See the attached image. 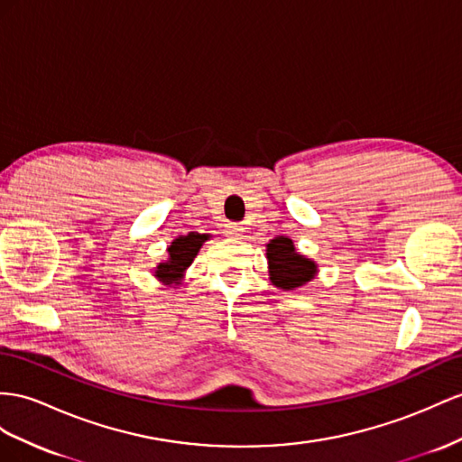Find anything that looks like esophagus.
<instances>
[{"instance_id":"1","label":"esophagus","mask_w":462,"mask_h":462,"mask_svg":"<svg viewBox=\"0 0 462 462\" xmlns=\"http://www.w3.org/2000/svg\"><path fill=\"white\" fill-rule=\"evenodd\" d=\"M245 230L247 228H244L242 224H226V234L232 236V238H242Z\"/></svg>"}]
</instances>
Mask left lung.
I'll list each match as a JSON object with an SVG mask.
<instances>
[{
	"label": "left lung",
	"instance_id": "obj_1",
	"mask_svg": "<svg viewBox=\"0 0 462 462\" xmlns=\"http://www.w3.org/2000/svg\"><path fill=\"white\" fill-rule=\"evenodd\" d=\"M269 281L277 289L294 291L300 289L318 275V263L302 255L287 236H277L265 245Z\"/></svg>",
	"mask_w": 462,
	"mask_h": 462
}]
</instances>
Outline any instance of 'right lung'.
<instances>
[{
  "instance_id": "obj_1",
  "label": "right lung",
  "mask_w": 462,
  "mask_h": 462,
  "mask_svg": "<svg viewBox=\"0 0 462 462\" xmlns=\"http://www.w3.org/2000/svg\"><path fill=\"white\" fill-rule=\"evenodd\" d=\"M210 238V234L189 232L187 236H177L168 247V259L153 267V277L168 287H180L185 279V271L193 263L199 250Z\"/></svg>"
}]
</instances>
